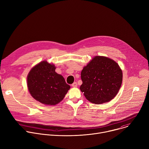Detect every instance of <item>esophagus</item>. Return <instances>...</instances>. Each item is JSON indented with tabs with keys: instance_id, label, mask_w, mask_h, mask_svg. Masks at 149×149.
I'll return each mask as SVG.
<instances>
[{
	"instance_id": "1",
	"label": "esophagus",
	"mask_w": 149,
	"mask_h": 149,
	"mask_svg": "<svg viewBox=\"0 0 149 149\" xmlns=\"http://www.w3.org/2000/svg\"><path fill=\"white\" fill-rule=\"evenodd\" d=\"M72 87H77V83L76 82H74L72 84Z\"/></svg>"
}]
</instances>
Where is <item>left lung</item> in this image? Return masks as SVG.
<instances>
[{
    "label": "left lung",
    "mask_w": 149,
    "mask_h": 149,
    "mask_svg": "<svg viewBox=\"0 0 149 149\" xmlns=\"http://www.w3.org/2000/svg\"><path fill=\"white\" fill-rule=\"evenodd\" d=\"M80 90L91 102H107L117 94L123 81V72L114 60L96 56L84 67L81 73Z\"/></svg>",
    "instance_id": "obj_1"
}]
</instances>
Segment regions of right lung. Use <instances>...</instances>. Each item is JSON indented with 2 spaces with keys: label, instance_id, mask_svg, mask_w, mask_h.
Returning <instances> with one entry per match:
<instances>
[{
  "label": "right lung",
  "instance_id": "add662e5",
  "mask_svg": "<svg viewBox=\"0 0 149 149\" xmlns=\"http://www.w3.org/2000/svg\"><path fill=\"white\" fill-rule=\"evenodd\" d=\"M54 64L39 62L29 71L27 86L32 97L42 104L55 105L61 102L70 88L61 75L55 72Z\"/></svg>",
  "mask_w": 149,
  "mask_h": 149
}]
</instances>
